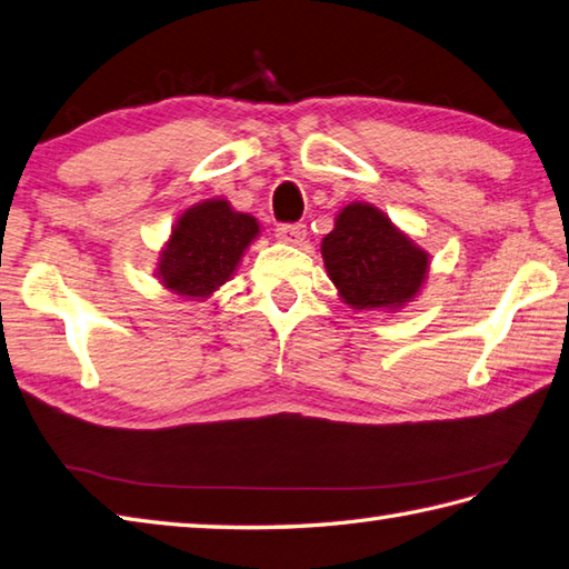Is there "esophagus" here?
Listing matches in <instances>:
<instances>
[{
  "label": "esophagus",
  "instance_id": "esophagus-1",
  "mask_svg": "<svg viewBox=\"0 0 569 569\" xmlns=\"http://www.w3.org/2000/svg\"><path fill=\"white\" fill-rule=\"evenodd\" d=\"M277 239L289 246H301L307 239V227L303 224H282L277 227Z\"/></svg>",
  "mask_w": 569,
  "mask_h": 569
}]
</instances>
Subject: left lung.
Segmentation results:
<instances>
[{"label": "left lung", "mask_w": 569, "mask_h": 569, "mask_svg": "<svg viewBox=\"0 0 569 569\" xmlns=\"http://www.w3.org/2000/svg\"><path fill=\"white\" fill-rule=\"evenodd\" d=\"M321 256L338 297L355 311L396 313L418 299L429 274V253L371 202L342 207Z\"/></svg>", "instance_id": "obj_1"}]
</instances>
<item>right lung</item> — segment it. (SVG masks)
Masks as SVG:
<instances>
[{"instance_id":"add662e5","label":"right lung","mask_w":569,"mask_h":569,"mask_svg":"<svg viewBox=\"0 0 569 569\" xmlns=\"http://www.w3.org/2000/svg\"><path fill=\"white\" fill-rule=\"evenodd\" d=\"M258 237V219L233 210L227 198L190 204L176 217L171 237L161 248L159 282L180 299L204 301L231 280Z\"/></svg>"}]
</instances>
